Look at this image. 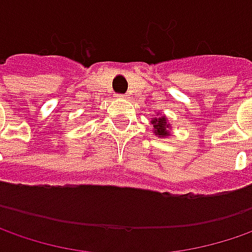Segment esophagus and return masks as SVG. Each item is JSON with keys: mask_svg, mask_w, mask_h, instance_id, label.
Returning <instances> with one entry per match:
<instances>
[{"mask_svg": "<svg viewBox=\"0 0 252 252\" xmlns=\"http://www.w3.org/2000/svg\"><path fill=\"white\" fill-rule=\"evenodd\" d=\"M118 97H123V98H126V95H124V94H120Z\"/></svg>", "mask_w": 252, "mask_h": 252, "instance_id": "esophagus-1", "label": "esophagus"}]
</instances>
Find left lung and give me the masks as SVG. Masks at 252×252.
<instances>
[{
    "label": "left lung",
    "instance_id": "left-lung-1",
    "mask_svg": "<svg viewBox=\"0 0 252 252\" xmlns=\"http://www.w3.org/2000/svg\"><path fill=\"white\" fill-rule=\"evenodd\" d=\"M152 124H154V129L157 132V135L159 137H168L169 132L166 131V118H154L152 120Z\"/></svg>",
    "mask_w": 252,
    "mask_h": 252
}]
</instances>
